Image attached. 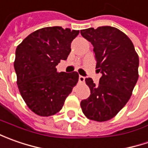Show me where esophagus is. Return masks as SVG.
Listing matches in <instances>:
<instances>
[{"instance_id": "esophagus-1", "label": "esophagus", "mask_w": 148, "mask_h": 148, "mask_svg": "<svg viewBox=\"0 0 148 148\" xmlns=\"http://www.w3.org/2000/svg\"><path fill=\"white\" fill-rule=\"evenodd\" d=\"M85 79H86V78L84 77H82V76H79V82H85Z\"/></svg>"}]
</instances>
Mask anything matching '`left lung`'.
<instances>
[{
    "mask_svg": "<svg viewBox=\"0 0 148 148\" xmlns=\"http://www.w3.org/2000/svg\"><path fill=\"white\" fill-rule=\"evenodd\" d=\"M94 47L96 67L102 73L95 85L85 81L90 95L81 102L85 116L97 122L108 121L127 104L138 79L139 58L130 38L114 27L102 26L81 30Z\"/></svg>",
    "mask_w": 148,
    "mask_h": 148,
    "instance_id": "left-lung-1",
    "label": "left lung"
}]
</instances>
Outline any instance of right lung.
I'll use <instances>...</instances> for the list:
<instances>
[{
	"mask_svg": "<svg viewBox=\"0 0 148 148\" xmlns=\"http://www.w3.org/2000/svg\"><path fill=\"white\" fill-rule=\"evenodd\" d=\"M79 30L60 26L31 33L17 46L14 67L20 93L29 109L39 116L58 113L77 85V71L58 72L56 66L71 52Z\"/></svg>",
	"mask_w": 148,
	"mask_h": 148,
	"instance_id": "add662e5",
	"label": "right lung"
}]
</instances>
